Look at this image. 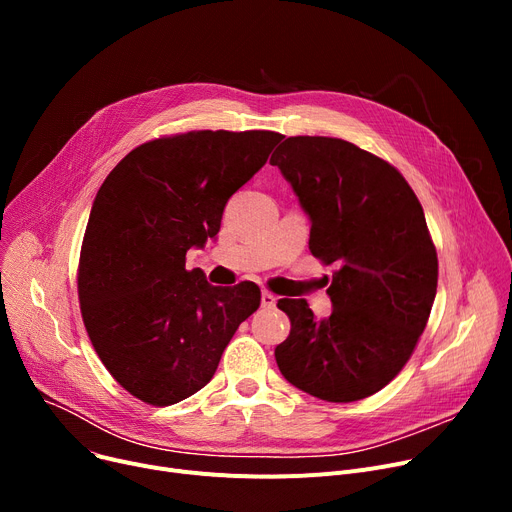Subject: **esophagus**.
Masks as SVG:
<instances>
[{"label":"esophagus","mask_w":512,"mask_h":512,"mask_svg":"<svg viewBox=\"0 0 512 512\" xmlns=\"http://www.w3.org/2000/svg\"><path fill=\"white\" fill-rule=\"evenodd\" d=\"M276 303H278V299L274 297L272 292H261V307H265V309H274V307H276Z\"/></svg>","instance_id":"obj_1"}]
</instances>
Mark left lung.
<instances>
[{"label": "left lung", "instance_id": "obj_1", "mask_svg": "<svg viewBox=\"0 0 512 512\" xmlns=\"http://www.w3.org/2000/svg\"><path fill=\"white\" fill-rule=\"evenodd\" d=\"M311 220L309 251L336 263L332 313L280 299L290 319L276 363L299 390L328 402L367 398L411 359L438 286V255L409 182L357 145L288 137L272 155Z\"/></svg>", "mask_w": 512, "mask_h": 512}]
</instances>
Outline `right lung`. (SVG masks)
Masks as SVG:
<instances>
[{"label":"right lung","mask_w":512,"mask_h":512,"mask_svg":"<svg viewBox=\"0 0 512 512\" xmlns=\"http://www.w3.org/2000/svg\"><path fill=\"white\" fill-rule=\"evenodd\" d=\"M272 130H193L132 149L97 191L78 263V301L105 369L168 407L199 392L261 303L259 286H211L186 251L220 232L228 199L270 157Z\"/></svg>","instance_id":"1"}]
</instances>
